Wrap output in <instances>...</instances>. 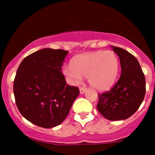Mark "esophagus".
Returning a JSON list of instances; mask_svg holds the SVG:
<instances>
[{"instance_id":"obj_1","label":"esophagus","mask_w":155,"mask_h":155,"mask_svg":"<svg viewBox=\"0 0 155 155\" xmlns=\"http://www.w3.org/2000/svg\"><path fill=\"white\" fill-rule=\"evenodd\" d=\"M86 90H87V88L86 87H80V89H79L80 93H81V94L84 93Z\"/></svg>"}]
</instances>
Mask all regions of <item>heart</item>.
<instances>
[{"instance_id":"obj_1","label":"heart","mask_w":155,"mask_h":155,"mask_svg":"<svg viewBox=\"0 0 155 155\" xmlns=\"http://www.w3.org/2000/svg\"><path fill=\"white\" fill-rule=\"evenodd\" d=\"M120 70V60L113 51H96L74 57L71 66L63 69V75L71 84L77 85L82 76L97 90L109 89L116 81Z\"/></svg>"}]
</instances>
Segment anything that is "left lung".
I'll return each instance as SVG.
<instances>
[{"label": "left lung", "mask_w": 155, "mask_h": 155, "mask_svg": "<svg viewBox=\"0 0 155 155\" xmlns=\"http://www.w3.org/2000/svg\"><path fill=\"white\" fill-rule=\"evenodd\" d=\"M120 58L121 76L109 91L98 94L97 108L108 120H124L138 109L146 93L145 76L138 60L127 51L111 47Z\"/></svg>", "instance_id": "1"}]
</instances>
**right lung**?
<instances>
[{"label": "right lung", "instance_id": "right-lung-1", "mask_svg": "<svg viewBox=\"0 0 155 155\" xmlns=\"http://www.w3.org/2000/svg\"><path fill=\"white\" fill-rule=\"evenodd\" d=\"M68 53L63 49H41L21 62L14 81L19 112L31 123L51 128L65 120L79 95L77 87L67 84L61 71Z\"/></svg>", "mask_w": 155, "mask_h": 155}]
</instances>
